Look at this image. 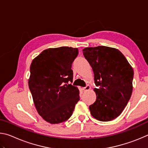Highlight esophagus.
<instances>
[{
  "mask_svg": "<svg viewBox=\"0 0 148 148\" xmlns=\"http://www.w3.org/2000/svg\"><path fill=\"white\" fill-rule=\"evenodd\" d=\"M90 89H91V87H90L89 86H88V85H87V86H86V87H84L83 90H84V91H89Z\"/></svg>",
  "mask_w": 148,
  "mask_h": 148,
  "instance_id": "34e87169",
  "label": "esophagus"
}]
</instances>
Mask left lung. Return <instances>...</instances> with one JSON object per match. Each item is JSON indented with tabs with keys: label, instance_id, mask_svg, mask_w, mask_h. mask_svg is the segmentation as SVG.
<instances>
[{
	"label": "left lung",
	"instance_id": "obj_1",
	"mask_svg": "<svg viewBox=\"0 0 148 148\" xmlns=\"http://www.w3.org/2000/svg\"><path fill=\"white\" fill-rule=\"evenodd\" d=\"M85 58L94 73L97 99L89 106L92 117L109 121L122 113L132 92L134 71L119 50L106 46L86 47Z\"/></svg>",
	"mask_w": 148,
	"mask_h": 148
}]
</instances>
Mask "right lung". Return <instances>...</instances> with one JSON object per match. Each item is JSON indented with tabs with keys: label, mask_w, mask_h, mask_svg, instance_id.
I'll list each match as a JSON object with an SVG mask.
<instances>
[{
	"label": "right lung",
	"mask_w": 148,
	"mask_h": 148,
	"mask_svg": "<svg viewBox=\"0 0 148 148\" xmlns=\"http://www.w3.org/2000/svg\"><path fill=\"white\" fill-rule=\"evenodd\" d=\"M77 48L60 47L44 50L32 60L29 87L36 109L45 121L57 124L69 119L79 100L72 64Z\"/></svg>",
	"instance_id": "add662e5"
}]
</instances>
